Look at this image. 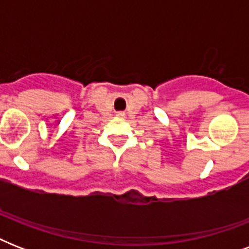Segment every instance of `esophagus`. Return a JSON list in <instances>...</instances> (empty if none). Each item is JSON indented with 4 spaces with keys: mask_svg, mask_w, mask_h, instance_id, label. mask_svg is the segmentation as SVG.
Listing matches in <instances>:
<instances>
[{
    "mask_svg": "<svg viewBox=\"0 0 249 249\" xmlns=\"http://www.w3.org/2000/svg\"><path fill=\"white\" fill-rule=\"evenodd\" d=\"M117 116H119V117H124V112H117Z\"/></svg>",
    "mask_w": 249,
    "mask_h": 249,
    "instance_id": "34e87169",
    "label": "esophagus"
}]
</instances>
